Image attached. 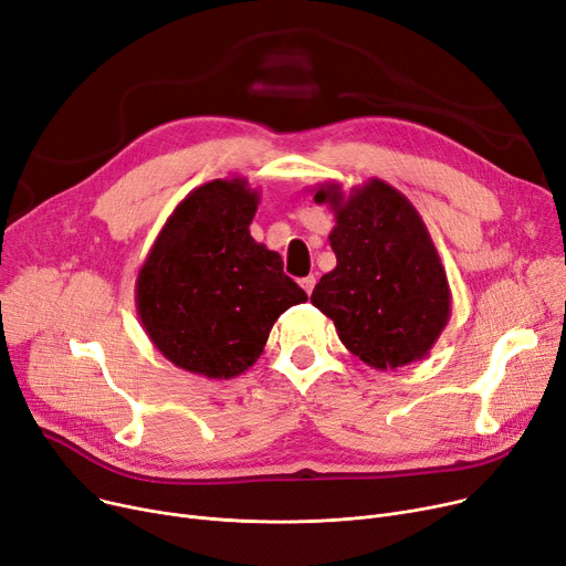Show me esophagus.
Segmentation results:
<instances>
[{
  "instance_id": "esophagus-1",
  "label": "esophagus",
  "mask_w": 566,
  "mask_h": 566,
  "mask_svg": "<svg viewBox=\"0 0 566 566\" xmlns=\"http://www.w3.org/2000/svg\"><path fill=\"white\" fill-rule=\"evenodd\" d=\"M300 285L306 290V294H311V292H313V287H315V276H306V279H302V281H300Z\"/></svg>"
}]
</instances>
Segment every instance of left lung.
Here are the masks:
<instances>
[{"label": "left lung", "mask_w": 566, "mask_h": 566, "mask_svg": "<svg viewBox=\"0 0 566 566\" xmlns=\"http://www.w3.org/2000/svg\"><path fill=\"white\" fill-rule=\"evenodd\" d=\"M329 205L336 266L311 302L334 319L340 343L364 364L387 370L428 357L451 315V290L438 249L415 205L382 179L343 193L315 188Z\"/></svg>", "instance_id": "left-lung-1"}]
</instances>
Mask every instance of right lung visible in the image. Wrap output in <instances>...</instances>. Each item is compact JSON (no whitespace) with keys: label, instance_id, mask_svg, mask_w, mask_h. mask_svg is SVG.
Segmentation results:
<instances>
[{"label":"right lung","instance_id":"1","mask_svg":"<svg viewBox=\"0 0 566 566\" xmlns=\"http://www.w3.org/2000/svg\"><path fill=\"white\" fill-rule=\"evenodd\" d=\"M260 193L213 179L170 213L140 266L136 308L154 347L175 366L230 380L262 355L274 322L306 292L276 251L251 237Z\"/></svg>","mask_w":566,"mask_h":566}]
</instances>
